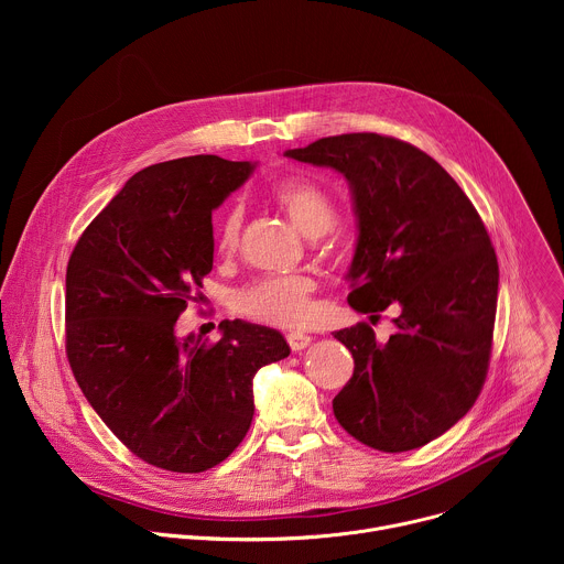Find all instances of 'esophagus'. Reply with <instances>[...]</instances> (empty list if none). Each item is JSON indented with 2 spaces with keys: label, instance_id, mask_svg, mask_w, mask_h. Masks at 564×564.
<instances>
[{
  "label": "esophagus",
  "instance_id": "esophagus-1",
  "mask_svg": "<svg viewBox=\"0 0 564 564\" xmlns=\"http://www.w3.org/2000/svg\"><path fill=\"white\" fill-rule=\"evenodd\" d=\"M285 339H288V344H290V348H292L294 352L305 350V348L312 344V337H310V335H303V333H290Z\"/></svg>",
  "mask_w": 564,
  "mask_h": 564
}]
</instances>
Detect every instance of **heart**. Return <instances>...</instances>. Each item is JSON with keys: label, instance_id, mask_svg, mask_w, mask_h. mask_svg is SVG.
Returning a JSON list of instances; mask_svg holds the SVG:
<instances>
[{"label": "heart", "instance_id": "obj_1", "mask_svg": "<svg viewBox=\"0 0 564 564\" xmlns=\"http://www.w3.org/2000/svg\"><path fill=\"white\" fill-rule=\"evenodd\" d=\"M274 203L285 216L310 238L326 234L337 223V207L333 198L307 181H285L272 189ZM243 209L227 205L214 227V248L220 257H229L238 248ZM314 281L305 274H272L261 276L240 288L231 305L238 314L276 328H301L312 314Z\"/></svg>", "mask_w": 564, "mask_h": 564}]
</instances>
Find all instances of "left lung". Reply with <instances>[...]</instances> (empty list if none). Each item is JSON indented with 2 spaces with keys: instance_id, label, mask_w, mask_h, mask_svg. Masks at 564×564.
Instances as JSON below:
<instances>
[{
  "instance_id": "obj_1",
  "label": "left lung",
  "mask_w": 564,
  "mask_h": 564,
  "mask_svg": "<svg viewBox=\"0 0 564 564\" xmlns=\"http://www.w3.org/2000/svg\"><path fill=\"white\" fill-rule=\"evenodd\" d=\"M285 155L350 185L348 303L370 318L399 307L386 344L368 324L335 333L355 359L335 417L370 448H420L470 411L487 379L500 279L489 231L437 160L404 140L344 133Z\"/></svg>"
}]
</instances>
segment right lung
<instances>
[{
  "label": "right lung",
  "mask_w": 564,
  "mask_h": 564,
  "mask_svg": "<svg viewBox=\"0 0 564 564\" xmlns=\"http://www.w3.org/2000/svg\"><path fill=\"white\" fill-rule=\"evenodd\" d=\"M252 163L187 155L133 174L79 236L66 268V357L77 386L140 459L203 473L243 442L252 379L285 359L283 335L223 321V337H176L214 263L212 212Z\"/></svg>",
  "instance_id": "add662e5"
}]
</instances>
